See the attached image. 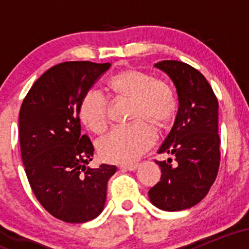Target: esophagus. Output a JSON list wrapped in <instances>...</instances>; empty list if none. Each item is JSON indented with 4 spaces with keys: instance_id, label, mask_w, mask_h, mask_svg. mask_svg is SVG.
Masks as SVG:
<instances>
[{
    "instance_id": "esophagus-1",
    "label": "esophagus",
    "mask_w": 249,
    "mask_h": 249,
    "mask_svg": "<svg viewBox=\"0 0 249 249\" xmlns=\"http://www.w3.org/2000/svg\"><path fill=\"white\" fill-rule=\"evenodd\" d=\"M137 167H138V164H125L119 166L122 171H134L137 170Z\"/></svg>"
}]
</instances>
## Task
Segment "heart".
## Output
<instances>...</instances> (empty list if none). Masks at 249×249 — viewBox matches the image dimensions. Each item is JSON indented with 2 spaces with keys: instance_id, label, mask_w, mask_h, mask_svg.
Masks as SVG:
<instances>
[{
  "instance_id": "1",
  "label": "heart",
  "mask_w": 249,
  "mask_h": 249,
  "mask_svg": "<svg viewBox=\"0 0 249 249\" xmlns=\"http://www.w3.org/2000/svg\"><path fill=\"white\" fill-rule=\"evenodd\" d=\"M108 88L121 98L132 102L127 126H117L97 144L101 157L107 162L127 164L139 158L156 142L151 123L162 126L178 107L176 92L167 82L153 78L137 69H126L108 81ZM108 105L105 96L97 90L85 93L79 104V118L85 126L102 132L107 124Z\"/></svg>"
}]
</instances>
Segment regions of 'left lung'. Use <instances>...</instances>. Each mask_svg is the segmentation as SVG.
Listing matches in <instances>:
<instances>
[{
    "label": "left lung",
    "mask_w": 249,
    "mask_h": 249,
    "mask_svg": "<svg viewBox=\"0 0 249 249\" xmlns=\"http://www.w3.org/2000/svg\"><path fill=\"white\" fill-rule=\"evenodd\" d=\"M176 85L179 107L176 121L158 153L174 157L156 162L161 168L160 181L148 191L151 202L168 212L199 204L218 176L220 137L218 99L201 72L179 61L154 64Z\"/></svg>",
    "instance_id": "left-lung-1"
}]
</instances>
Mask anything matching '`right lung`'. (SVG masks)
<instances>
[{
	"mask_svg": "<svg viewBox=\"0 0 249 249\" xmlns=\"http://www.w3.org/2000/svg\"><path fill=\"white\" fill-rule=\"evenodd\" d=\"M110 63L75 61L50 68L34 83L19 110V145L34 194L56 219L90 221L102 213L113 165L87 167L92 142L81 134L79 104Z\"/></svg>",
	"mask_w": 249,
	"mask_h": 249,
	"instance_id": "add662e5",
	"label": "right lung"
}]
</instances>
